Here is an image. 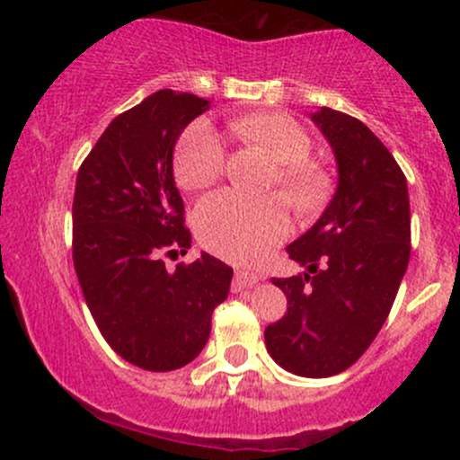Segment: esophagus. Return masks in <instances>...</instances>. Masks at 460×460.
<instances>
[{
    "label": "esophagus",
    "mask_w": 460,
    "mask_h": 460,
    "mask_svg": "<svg viewBox=\"0 0 460 460\" xmlns=\"http://www.w3.org/2000/svg\"><path fill=\"white\" fill-rule=\"evenodd\" d=\"M260 281H261L260 274L248 272V270H237L235 272V281H234V289H235V292H242V289L252 288V285H257Z\"/></svg>",
    "instance_id": "1"
}]
</instances>
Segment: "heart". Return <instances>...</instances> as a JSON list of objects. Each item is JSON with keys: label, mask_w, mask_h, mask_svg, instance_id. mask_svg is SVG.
I'll return each mask as SVG.
<instances>
[{"label": "heart", "mask_w": 460, "mask_h": 460, "mask_svg": "<svg viewBox=\"0 0 460 460\" xmlns=\"http://www.w3.org/2000/svg\"><path fill=\"white\" fill-rule=\"evenodd\" d=\"M231 134L260 146L277 162L270 183L298 214H314L331 194V177L307 160L311 138L294 119L279 112H260L229 120ZM225 171V146L216 129L197 120L183 131L175 153V177L186 190L208 188ZM199 240L209 251L235 261L266 255L288 234V212L274 194L246 197L223 190L205 197L194 212Z\"/></svg>", "instance_id": "1"}]
</instances>
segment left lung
Segmentation results:
<instances>
[{"label":"left lung","mask_w":460,"mask_h":460,"mask_svg":"<svg viewBox=\"0 0 460 460\" xmlns=\"http://www.w3.org/2000/svg\"><path fill=\"white\" fill-rule=\"evenodd\" d=\"M335 153V197L307 234L288 246L307 270L272 279L288 314L263 332L288 372L326 378L367 350L387 320L411 257L406 177L367 125L320 108L311 114Z\"/></svg>","instance_id":"8db88e82"}]
</instances>
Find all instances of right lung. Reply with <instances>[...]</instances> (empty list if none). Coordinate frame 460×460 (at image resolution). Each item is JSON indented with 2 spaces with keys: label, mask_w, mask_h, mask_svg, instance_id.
<instances>
[{
  "label": "right lung",
  "mask_w": 460,
  "mask_h": 460,
  "mask_svg": "<svg viewBox=\"0 0 460 460\" xmlns=\"http://www.w3.org/2000/svg\"><path fill=\"white\" fill-rule=\"evenodd\" d=\"M208 108L197 94L153 93L116 116L77 172L73 263L84 298L116 355L149 372L199 357L234 277L208 252L175 270L164 263L192 244L172 149Z\"/></svg>",
  "instance_id": "right-lung-1"
}]
</instances>
